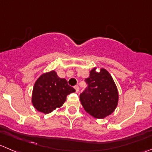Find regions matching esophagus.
<instances>
[{
  "mask_svg": "<svg viewBox=\"0 0 152 152\" xmlns=\"http://www.w3.org/2000/svg\"><path fill=\"white\" fill-rule=\"evenodd\" d=\"M74 88H75V89H76V93L79 92V87L78 86V85H76V86L74 87Z\"/></svg>",
  "mask_w": 152,
  "mask_h": 152,
  "instance_id": "1",
  "label": "esophagus"
}]
</instances>
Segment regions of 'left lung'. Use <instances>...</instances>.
I'll return each mask as SVG.
<instances>
[{"instance_id": "obj_1", "label": "left lung", "mask_w": 152, "mask_h": 152, "mask_svg": "<svg viewBox=\"0 0 152 152\" xmlns=\"http://www.w3.org/2000/svg\"><path fill=\"white\" fill-rule=\"evenodd\" d=\"M85 82L88 86L79 95L84 109L98 119L113 113L118 103V91L110 73L103 68L96 72L94 68Z\"/></svg>"}]
</instances>
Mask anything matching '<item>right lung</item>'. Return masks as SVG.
<instances>
[{
  "label": "right lung",
  "instance_id": "right-lung-1",
  "mask_svg": "<svg viewBox=\"0 0 152 152\" xmlns=\"http://www.w3.org/2000/svg\"><path fill=\"white\" fill-rule=\"evenodd\" d=\"M75 91L65 79L59 78L53 70L44 73L35 82L32 91V104L39 111L49 113L61 107L67 96Z\"/></svg>",
  "mask_w": 152,
  "mask_h": 152
}]
</instances>
